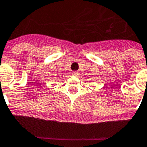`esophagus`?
Segmentation results:
<instances>
[{"label":"esophagus","instance_id":"esophagus-1","mask_svg":"<svg viewBox=\"0 0 147 147\" xmlns=\"http://www.w3.org/2000/svg\"><path fill=\"white\" fill-rule=\"evenodd\" d=\"M72 75H73L74 76H76V77H77V76H79V72H78V71H73V72H72Z\"/></svg>","mask_w":147,"mask_h":147}]
</instances>
